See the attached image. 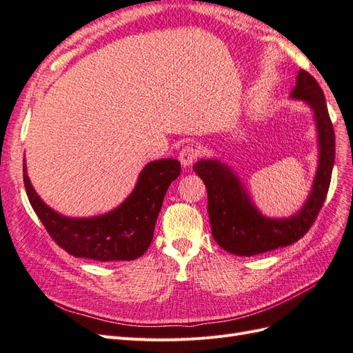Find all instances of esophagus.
<instances>
[{"mask_svg":"<svg viewBox=\"0 0 353 353\" xmlns=\"http://www.w3.org/2000/svg\"><path fill=\"white\" fill-rule=\"evenodd\" d=\"M196 157H198V150L194 149V148H190V146H186V148L180 150L179 161H180V164H182L186 168V167H190L194 164V161L196 159Z\"/></svg>","mask_w":353,"mask_h":353,"instance_id":"esophagus-1","label":"esophagus"}]
</instances>
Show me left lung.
<instances>
[{
    "label": "left lung",
    "mask_w": 353,
    "mask_h": 353,
    "mask_svg": "<svg viewBox=\"0 0 353 353\" xmlns=\"http://www.w3.org/2000/svg\"><path fill=\"white\" fill-rule=\"evenodd\" d=\"M290 99L310 108L318 145L314 182L296 213L288 217L265 216L232 167L219 158L199 159L194 165L207 188L211 235L230 254L250 257L296 243L307 232L325 201L334 165L336 139L324 93L315 78L300 69Z\"/></svg>",
    "instance_id": "8db88e82"
}]
</instances>
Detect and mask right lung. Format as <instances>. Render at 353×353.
<instances>
[{"label":"right lung","mask_w":353,"mask_h":353,"mask_svg":"<svg viewBox=\"0 0 353 353\" xmlns=\"http://www.w3.org/2000/svg\"><path fill=\"white\" fill-rule=\"evenodd\" d=\"M179 174L177 159L150 161L139 173L134 189L118 207L99 216L69 217L48 207L37 194L23 158L29 203L50 236L70 256L99 261L134 260L145 254L152 243L167 189Z\"/></svg>","instance_id":"add662e5"}]
</instances>
